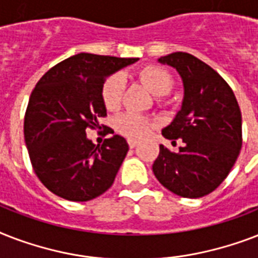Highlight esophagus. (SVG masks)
I'll list each match as a JSON object with an SVG mask.
<instances>
[{"instance_id":"1","label":"esophagus","mask_w":258,"mask_h":258,"mask_svg":"<svg viewBox=\"0 0 258 258\" xmlns=\"http://www.w3.org/2000/svg\"><path fill=\"white\" fill-rule=\"evenodd\" d=\"M138 145V141L137 139H128V146H130V149H134L135 146Z\"/></svg>"}]
</instances>
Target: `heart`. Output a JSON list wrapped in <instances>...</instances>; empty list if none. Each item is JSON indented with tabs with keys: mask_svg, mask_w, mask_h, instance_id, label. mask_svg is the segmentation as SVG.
<instances>
[{
	"mask_svg": "<svg viewBox=\"0 0 258 258\" xmlns=\"http://www.w3.org/2000/svg\"><path fill=\"white\" fill-rule=\"evenodd\" d=\"M142 84L155 96H165L171 91L174 80L169 71L158 66L143 67L138 72ZM125 80L123 75L115 74L109 76L101 87V100L105 108L115 111L120 107L124 95ZM153 121L138 113H124L116 119V128L119 133L128 138H142L153 127Z\"/></svg>",
	"mask_w": 258,
	"mask_h": 258,
	"instance_id": "obj_1",
	"label": "heart"
}]
</instances>
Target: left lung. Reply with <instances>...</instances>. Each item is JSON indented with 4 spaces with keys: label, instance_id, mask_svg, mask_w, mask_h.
Masks as SVG:
<instances>
[{
    "label": "left lung",
    "instance_id": "8db88e82",
    "mask_svg": "<svg viewBox=\"0 0 258 258\" xmlns=\"http://www.w3.org/2000/svg\"><path fill=\"white\" fill-rule=\"evenodd\" d=\"M158 62L172 67L183 83L180 109L162 130L166 139H180L183 146L176 154L159 146L154 175L176 196H208L224 182L240 154V107L228 83L192 54L174 52Z\"/></svg>",
    "mask_w": 258,
    "mask_h": 258
}]
</instances>
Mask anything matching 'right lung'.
I'll return each instance as SVG.
<instances>
[{"mask_svg": "<svg viewBox=\"0 0 258 258\" xmlns=\"http://www.w3.org/2000/svg\"><path fill=\"white\" fill-rule=\"evenodd\" d=\"M139 58L79 53L50 68L30 95L24 137L34 172L64 200L86 202L112 186L128 145L113 135L101 146L87 138L107 115L105 79ZM113 134V131H112Z\"/></svg>", "mask_w": 258, "mask_h": 258, "instance_id": "right-lung-1", "label": "right lung"}]
</instances>
